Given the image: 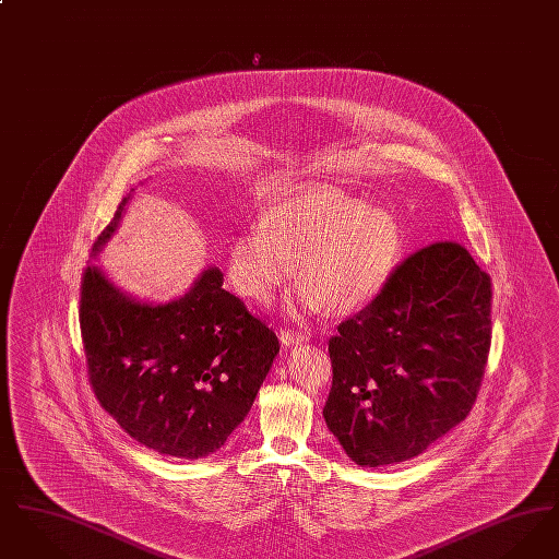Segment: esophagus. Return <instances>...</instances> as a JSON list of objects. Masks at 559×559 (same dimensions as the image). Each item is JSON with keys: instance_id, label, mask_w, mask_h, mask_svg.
Listing matches in <instances>:
<instances>
[{"instance_id": "obj_1", "label": "esophagus", "mask_w": 559, "mask_h": 559, "mask_svg": "<svg viewBox=\"0 0 559 559\" xmlns=\"http://www.w3.org/2000/svg\"><path fill=\"white\" fill-rule=\"evenodd\" d=\"M308 340V333L301 331V329H281V342L285 346H292V344H299V342H306Z\"/></svg>"}]
</instances>
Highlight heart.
<instances>
[{"instance_id":"heart-1","label":"heart","mask_w":559,"mask_h":559,"mask_svg":"<svg viewBox=\"0 0 559 559\" xmlns=\"http://www.w3.org/2000/svg\"><path fill=\"white\" fill-rule=\"evenodd\" d=\"M399 249V224L388 210L333 185H304L283 192L260 224L230 240L226 276L245 301L267 304L297 262L301 310L329 304L352 312L383 287Z\"/></svg>"}]
</instances>
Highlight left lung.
<instances>
[{
	"instance_id": "1",
	"label": "left lung",
	"mask_w": 559,
	"mask_h": 559,
	"mask_svg": "<svg viewBox=\"0 0 559 559\" xmlns=\"http://www.w3.org/2000/svg\"><path fill=\"white\" fill-rule=\"evenodd\" d=\"M490 274L461 242L436 240L340 322L322 415L354 463L408 461L469 415L490 352Z\"/></svg>"
}]
</instances>
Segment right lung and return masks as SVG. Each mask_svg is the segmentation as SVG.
<instances>
[{"mask_svg": "<svg viewBox=\"0 0 559 559\" xmlns=\"http://www.w3.org/2000/svg\"><path fill=\"white\" fill-rule=\"evenodd\" d=\"M130 197L94 242L115 233ZM87 379L108 415L140 444L178 459L224 447L247 417L278 354V340L210 267L178 301L140 304L96 266L81 274Z\"/></svg>", "mask_w": 559, "mask_h": 559, "instance_id": "add662e5", "label": "right lung"}]
</instances>
